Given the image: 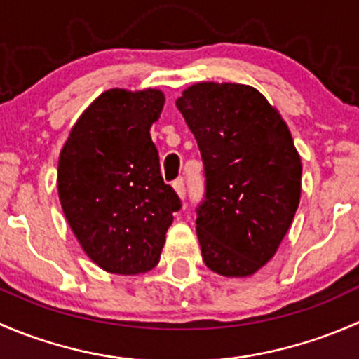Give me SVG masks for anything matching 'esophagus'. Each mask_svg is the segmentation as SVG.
<instances>
[{
    "label": "esophagus",
    "instance_id": "obj_1",
    "mask_svg": "<svg viewBox=\"0 0 359 359\" xmlns=\"http://www.w3.org/2000/svg\"><path fill=\"white\" fill-rule=\"evenodd\" d=\"M173 189L179 194V198H186V184H184L182 179L173 180Z\"/></svg>",
    "mask_w": 359,
    "mask_h": 359
}]
</instances>
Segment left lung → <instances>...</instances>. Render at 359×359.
<instances>
[{
  "instance_id": "obj_1",
  "label": "left lung",
  "mask_w": 359,
  "mask_h": 359,
  "mask_svg": "<svg viewBox=\"0 0 359 359\" xmlns=\"http://www.w3.org/2000/svg\"><path fill=\"white\" fill-rule=\"evenodd\" d=\"M205 165L196 234L206 267L252 276L269 262L300 201L302 163L287 123L248 85L203 81L177 99Z\"/></svg>"
}]
</instances>
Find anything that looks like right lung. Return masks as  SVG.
I'll list each match as a JSON object with an SVG mask.
<instances>
[{
    "label": "right lung",
    "instance_id": "right-lung-1",
    "mask_svg": "<svg viewBox=\"0 0 359 359\" xmlns=\"http://www.w3.org/2000/svg\"><path fill=\"white\" fill-rule=\"evenodd\" d=\"M163 104L154 88L107 90L79 116L60 151L64 215L86 255L107 273L153 269L180 210L149 133Z\"/></svg>",
    "mask_w": 359,
    "mask_h": 359
}]
</instances>
